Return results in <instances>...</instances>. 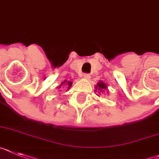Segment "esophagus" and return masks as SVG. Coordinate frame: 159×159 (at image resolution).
<instances>
[{"label":"esophagus","instance_id":"esophagus-1","mask_svg":"<svg viewBox=\"0 0 159 159\" xmlns=\"http://www.w3.org/2000/svg\"><path fill=\"white\" fill-rule=\"evenodd\" d=\"M83 78H85V80H89V78H90V75L88 74H83Z\"/></svg>","mask_w":159,"mask_h":159}]
</instances>
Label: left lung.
<instances>
[{
    "label": "left lung",
    "instance_id": "1",
    "mask_svg": "<svg viewBox=\"0 0 159 159\" xmlns=\"http://www.w3.org/2000/svg\"><path fill=\"white\" fill-rule=\"evenodd\" d=\"M95 92H97V90H98V93H102V92H104V89H107V85H106V84L105 83V82H103L102 81H99V82H98L97 83V85L95 86Z\"/></svg>",
    "mask_w": 159,
    "mask_h": 159
}]
</instances>
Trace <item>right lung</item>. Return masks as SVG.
I'll list each match as a JSON object with an SVG mask.
<instances>
[{
	"label": "right lung",
	"instance_id": "1",
	"mask_svg": "<svg viewBox=\"0 0 159 159\" xmlns=\"http://www.w3.org/2000/svg\"><path fill=\"white\" fill-rule=\"evenodd\" d=\"M72 84H73V82H72V81H67V80H65L64 81H62V82L61 83V85H59V86L57 88H58V89H59V88H61V86H62V88L66 87V88H67V89H69L70 87H71Z\"/></svg>",
	"mask_w": 159,
	"mask_h": 159
}]
</instances>
